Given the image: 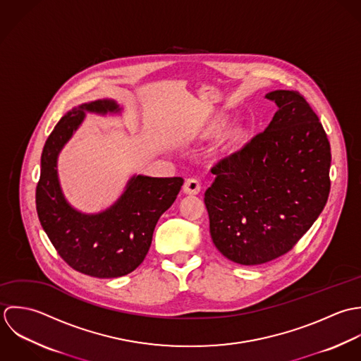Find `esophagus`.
Instances as JSON below:
<instances>
[{
	"label": "esophagus",
	"mask_w": 361,
	"mask_h": 361,
	"mask_svg": "<svg viewBox=\"0 0 361 361\" xmlns=\"http://www.w3.org/2000/svg\"><path fill=\"white\" fill-rule=\"evenodd\" d=\"M201 188H202V185H201V181L198 178H187V181L184 183V187H183L184 192L191 194V195L200 194Z\"/></svg>",
	"instance_id": "1"
}]
</instances>
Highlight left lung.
<instances>
[{"label": "left lung", "instance_id": "left-lung-1", "mask_svg": "<svg viewBox=\"0 0 361 361\" xmlns=\"http://www.w3.org/2000/svg\"><path fill=\"white\" fill-rule=\"evenodd\" d=\"M278 104L265 131L221 157L205 191L217 250L240 265H261L288 252L322 212L329 190L331 146L305 97L274 90Z\"/></svg>", "mask_w": 361, "mask_h": 361}]
</instances>
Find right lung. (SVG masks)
<instances>
[{
	"mask_svg": "<svg viewBox=\"0 0 361 361\" xmlns=\"http://www.w3.org/2000/svg\"><path fill=\"white\" fill-rule=\"evenodd\" d=\"M120 111L113 100H97L68 111L54 127L42 153L36 187L37 216L59 255L75 271L99 278H120L145 259L159 217L176 201L181 177H133L124 195L109 211L82 215L63 197L57 156L82 123L83 111Z\"/></svg>",
	"mask_w": 361,
	"mask_h": 361,
	"instance_id": "1",
	"label": "right lung"
}]
</instances>
